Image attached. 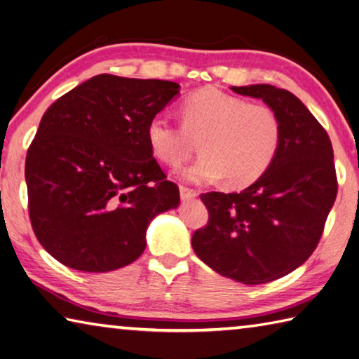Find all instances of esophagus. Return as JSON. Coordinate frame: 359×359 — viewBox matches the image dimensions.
I'll return each instance as SVG.
<instances>
[{
    "label": "esophagus",
    "mask_w": 359,
    "mask_h": 359,
    "mask_svg": "<svg viewBox=\"0 0 359 359\" xmlns=\"http://www.w3.org/2000/svg\"><path fill=\"white\" fill-rule=\"evenodd\" d=\"M196 196H198V193L194 190H190V188H187V187H180L182 201H190V199H194Z\"/></svg>",
    "instance_id": "obj_1"
}]
</instances>
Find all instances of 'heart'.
<instances>
[{"instance_id": "b5f03b06", "label": "heart", "mask_w": 359, "mask_h": 359, "mask_svg": "<svg viewBox=\"0 0 359 359\" xmlns=\"http://www.w3.org/2000/svg\"><path fill=\"white\" fill-rule=\"evenodd\" d=\"M184 126L155 114L146 127L149 151L163 165L179 168L201 140L202 158L182 172L190 184L205 185L226 177L227 185L246 187L270 168L281 141V122L264 103H248L218 88H202L182 105Z\"/></svg>"}]
</instances>
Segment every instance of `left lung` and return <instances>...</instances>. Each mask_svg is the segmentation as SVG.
Returning <instances> with one entry per match:
<instances>
[{
  "instance_id": "1",
  "label": "left lung",
  "mask_w": 359,
  "mask_h": 359,
  "mask_svg": "<svg viewBox=\"0 0 359 359\" xmlns=\"http://www.w3.org/2000/svg\"><path fill=\"white\" fill-rule=\"evenodd\" d=\"M231 89L276 113L281 141L270 168L243 191L202 194L208 223L191 246L221 276L256 285L289 275L314 252L337 194L334 155L328 133L289 90Z\"/></svg>"
}]
</instances>
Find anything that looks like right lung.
<instances>
[{"mask_svg": "<svg viewBox=\"0 0 359 359\" xmlns=\"http://www.w3.org/2000/svg\"><path fill=\"white\" fill-rule=\"evenodd\" d=\"M180 94L174 81L95 75L42 116L26 154L32 229L70 269L105 273L135 262L179 187L149 151L146 127Z\"/></svg>", "mask_w": 359, "mask_h": 359, "instance_id": "right-lung-1", "label": "right lung"}]
</instances>
